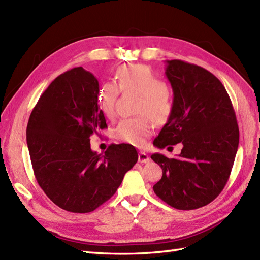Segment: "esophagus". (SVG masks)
<instances>
[{"label": "esophagus", "instance_id": "1", "mask_svg": "<svg viewBox=\"0 0 260 260\" xmlns=\"http://www.w3.org/2000/svg\"><path fill=\"white\" fill-rule=\"evenodd\" d=\"M138 161L142 164H147V162H149V156L146 154V152L141 151L138 154Z\"/></svg>", "mask_w": 260, "mask_h": 260}]
</instances>
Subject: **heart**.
<instances>
[{
	"label": "heart",
	"mask_w": 260,
	"mask_h": 260,
	"mask_svg": "<svg viewBox=\"0 0 260 260\" xmlns=\"http://www.w3.org/2000/svg\"><path fill=\"white\" fill-rule=\"evenodd\" d=\"M116 78L119 88L115 82H105L100 88L99 109L105 117H113L119 89L139 94L136 112L142 115L122 119L117 125L115 135L119 141L142 147L155 127L149 115L158 121H164L171 114L174 108L171 92L164 80L145 64L119 67L116 70Z\"/></svg>",
	"instance_id": "heart-1"
}]
</instances>
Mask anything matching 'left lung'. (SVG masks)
<instances>
[{"mask_svg":"<svg viewBox=\"0 0 260 260\" xmlns=\"http://www.w3.org/2000/svg\"><path fill=\"white\" fill-rule=\"evenodd\" d=\"M166 76L174 108L154 145L183 147L177 158L151 155L162 169L154 192L172 208L196 210L212 202L229 180L239 142L235 111L222 82L202 67L168 60Z\"/></svg>","mask_w":260,"mask_h":260,"instance_id":"left-lung-1","label":"left lung"}]
</instances>
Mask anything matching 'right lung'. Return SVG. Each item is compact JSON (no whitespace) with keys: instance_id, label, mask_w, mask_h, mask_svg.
<instances>
[{"instance_id":"add662e5","label":"right lung","mask_w":260,"mask_h":260,"mask_svg":"<svg viewBox=\"0 0 260 260\" xmlns=\"http://www.w3.org/2000/svg\"><path fill=\"white\" fill-rule=\"evenodd\" d=\"M99 90L96 78L82 67L61 73L39 98L26 129L39 187L72 213H89L108 201L138 159L128 144L92 151L90 136L108 127Z\"/></svg>"}]
</instances>
